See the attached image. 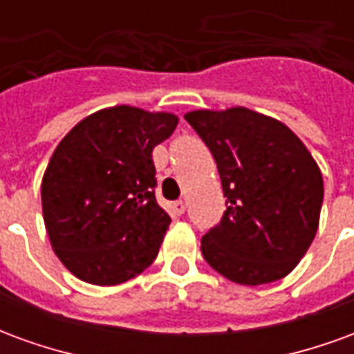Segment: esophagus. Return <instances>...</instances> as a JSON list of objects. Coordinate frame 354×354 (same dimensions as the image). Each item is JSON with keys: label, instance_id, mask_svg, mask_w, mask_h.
<instances>
[{"label": "esophagus", "instance_id": "esophagus-1", "mask_svg": "<svg viewBox=\"0 0 354 354\" xmlns=\"http://www.w3.org/2000/svg\"><path fill=\"white\" fill-rule=\"evenodd\" d=\"M172 210H174V214H184L185 212L184 201H174V203H172Z\"/></svg>", "mask_w": 354, "mask_h": 354}]
</instances>
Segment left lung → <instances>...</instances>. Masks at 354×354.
<instances>
[{
	"label": "left lung",
	"instance_id": "1",
	"mask_svg": "<svg viewBox=\"0 0 354 354\" xmlns=\"http://www.w3.org/2000/svg\"><path fill=\"white\" fill-rule=\"evenodd\" d=\"M222 178L225 212L201 250L225 279L258 286L297 266L319 230L322 174L281 121L248 108L185 113Z\"/></svg>",
	"mask_w": 354,
	"mask_h": 354
}]
</instances>
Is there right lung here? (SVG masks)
<instances>
[{"instance_id": "right-lung-1", "label": "right lung", "mask_w": 354, "mask_h": 354, "mask_svg": "<svg viewBox=\"0 0 354 354\" xmlns=\"http://www.w3.org/2000/svg\"><path fill=\"white\" fill-rule=\"evenodd\" d=\"M178 117L132 106L100 109L73 127L41 182L50 246L77 279L129 281L153 263L170 216L155 199L151 151Z\"/></svg>"}]
</instances>
